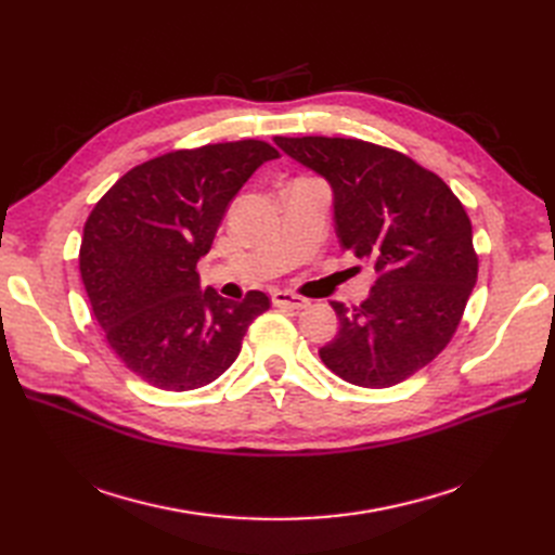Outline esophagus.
<instances>
[{
    "mask_svg": "<svg viewBox=\"0 0 555 555\" xmlns=\"http://www.w3.org/2000/svg\"><path fill=\"white\" fill-rule=\"evenodd\" d=\"M273 304H275V306H289V308H294V310H304V308L310 306V300L304 298V296L294 294V292H275V294H273Z\"/></svg>",
    "mask_w": 555,
    "mask_h": 555,
    "instance_id": "1",
    "label": "esophagus"
}]
</instances>
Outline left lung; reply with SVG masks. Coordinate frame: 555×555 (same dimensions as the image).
Instances as JSON below:
<instances>
[{"instance_id":"left-lung-1","label":"left lung","mask_w":555,"mask_h":555,"mask_svg":"<svg viewBox=\"0 0 555 555\" xmlns=\"http://www.w3.org/2000/svg\"><path fill=\"white\" fill-rule=\"evenodd\" d=\"M273 141L328 182L340 247L377 275L359 308L331 304L340 328L319 357L365 389L408 379L447 347L477 282L465 208L442 178L396 150L359 139Z\"/></svg>"}]
</instances>
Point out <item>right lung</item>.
Instances as JSON below:
<instances>
[{
    "instance_id": "1",
    "label": "right lung",
    "mask_w": 555,
    "mask_h": 555,
    "mask_svg": "<svg viewBox=\"0 0 555 555\" xmlns=\"http://www.w3.org/2000/svg\"><path fill=\"white\" fill-rule=\"evenodd\" d=\"M278 150L263 141L178 150L133 166L90 212L80 278L94 319L117 357L164 391H192L241 354L243 335L271 308L201 292L208 255L231 198Z\"/></svg>"
}]
</instances>
